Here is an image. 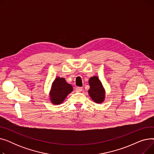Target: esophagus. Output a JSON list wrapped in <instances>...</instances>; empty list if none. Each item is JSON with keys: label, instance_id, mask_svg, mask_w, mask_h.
I'll use <instances>...</instances> for the list:
<instances>
[{"label": "esophagus", "instance_id": "esophagus-1", "mask_svg": "<svg viewBox=\"0 0 154 154\" xmlns=\"http://www.w3.org/2000/svg\"><path fill=\"white\" fill-rule=\"evenodd\" d=\"M82 91V87H77L75 88V91L77 92H80Z\"/></svg>", "mask_w": 154, "mask_h": 154}]
</instances>
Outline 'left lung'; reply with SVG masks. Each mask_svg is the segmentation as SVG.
I'll return each mask as SVG.
<instances>
[{
    "mask_svg": "<svg viewBox=\"0 0 154 154\" xmlns=\"http://www.w3.org/2000/svg\"><path fill=\"white\" fill-rule=\"evenodd\" d=\"M88 84L90 88L88 92L91 99L96 103H102L105 99L106 92L98 77L94 76L91 77L88 80Z\"/></svg>",
    "mask_w": 154,
    "mask_h": 154,
    "instance_id": "left-lung-1",
    "label": "left lung"
}]
</instances>
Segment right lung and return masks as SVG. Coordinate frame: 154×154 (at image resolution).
<instances>
[{
  "mask_svg": "<svg viewBox=\"0 0 154 154\" xmlns=\"http://www.w3.org/2000/svg\"><path fill=\"white\" fill-rule=\"evenodd\" d=\"M72 91V86L67 83L66 79L59 77H57L52 83L50 92L51 101L55 105L60 104Z\"/></svg>",
  "mask_w": 154,
  "mask_h": 154,
  "instance_id": "add662e5",
  "label": "right lung"
}]
</instances>
